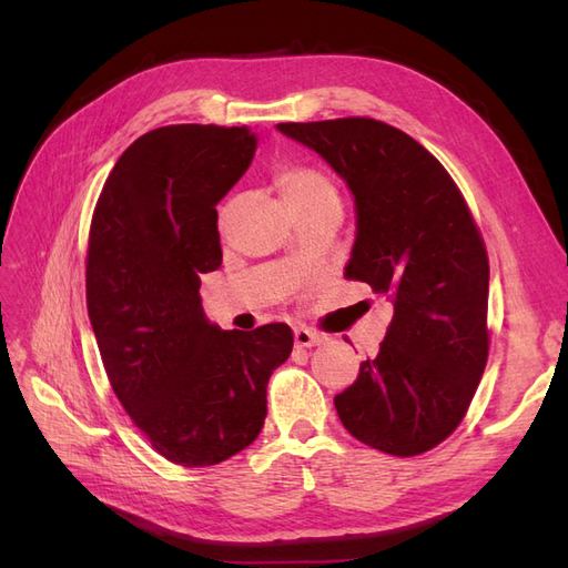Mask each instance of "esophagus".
I'll return each instance as SVG.
<instances>
[{
    "label": "esophagus",
    "mask_w": 568,
    "mask_h": 568,
    "mask_svg": "<svg viewBox=\"0 0 568 568\" xmlns=\"http://www.w3.org/2000/svg\"><path fill=\"white\" fill-rule=\"evenodd\" d=\"M294 341L298 348H311V346H320V343H324V336L313 329H305V326H298V329L294 332Z\"/></svg>",
    "instance_id": "esophagus-1"
}]
</instances>
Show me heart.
Listing matches in <instances>:
<instances>
[{"mask_svg":"<svg viewBox=\"0 0 568 568\" xmlns=\"http://www.w3.org/2000/svg\"><path fill=\"white\" fill-rule=\"evenodd\" d=\"M280 186L291 211L320 201H338L332 178L311 165H296L284 170L280 175Z\"/></svg>","mask_w":568,"mask_h":568,"instance_id":"obj_1","label":"heart"}]
</instances>
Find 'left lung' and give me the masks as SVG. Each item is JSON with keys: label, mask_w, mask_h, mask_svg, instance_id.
<instances>
[{"label": "left lung", "mask_w": 568, "mask_h": 568, "mask_svg": "<svg viewBox=\"0 0 568 568\" xmlns=\"http://www.w3.org/2000/svg\"><path fill=\"white\" fill-rule=\"evenodd\" d=\"M334 168L355 199L346 277L393 303L374 359L334 398L369 448L412 457L448 438L488 359V255L445 168L409 134L374 118L280 123Z\"/></svg>", "instance_id": "obj_1"}]
</instances>
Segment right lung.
Here are the masks:
<instances>
[{
	"label": "right lung",
	"mask_w": 568,
	"mask_h": 568,
	"mask_svg": "<svg viewBox=\"0 0 568 568\" xmlns=\"http://www.w3.org/2000/svg\"><path fill=\"white\" fill-rule=\"evenodd\" d=\"M255 146L246 125L151 130L118 159L92 217L88 313L109 382L153 450L182 467L248 448L270 374L294 348L280 322L220 329L199 296L222 263L215 205Z\"/></svg>",
	"instance_id": "right-lung-1"
}]
</instances>
